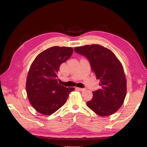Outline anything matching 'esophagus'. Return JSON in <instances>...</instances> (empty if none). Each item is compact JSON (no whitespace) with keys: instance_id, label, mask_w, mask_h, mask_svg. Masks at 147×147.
Returning a JSON list of instances; mask_svg holds the SVG:
<instances>
[{"instance_id":"obj_1","label":"esophagus","mask_w":147,"mask_h":147,"mask_svg":"<svg viewBox=\"0 0 147 147\" xmlns=\"http://www.w3.org/2000/svg\"><path fill=\"white\" fill-rule=\"evenodd\" d=\"M77 89L80 90V91H81V92H83V91H85V88H77Z\"/></svg>"}]
</instances>
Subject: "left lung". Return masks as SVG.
<instances>
[{
    "label": "left lung",
    "mask_w": 147,
    "mask_h": 147,
    "mask_svg": "<svg viewBox=\"0 0 147 147\" xmlns=\"http://www.w3.org/2000/svg\"><path fill=\"white\" fill-rule=\"evenodd\" d=\"M74 50L88 59L96 78L100 80L101 88L93 92L87 106L100 116L115 113L126 95V79L121 62L111 50L100 45H86Z\"/></svg>",
    "instance_id": "8db88e82"
}]
</instances>
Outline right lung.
Returning a JSON list of instances; mask_svg holds the SVG:
<instances>
[{"instance_id":"add662e5","label":"right lung","mask_w":147,"mask_h":147,"mask_svg":"<svg viewBox=\"0 0 147 147\" xmlns=\"http://www.w3.org/2000/svg\"><path fill=\"white\" fill-rule=\"evenodd\" d=\"M71 47H52L36 56L28 74L26 89L30 104L39 113L50 115L63 105L74 90L59 85L61 64L73 54Z\"/></svg>"}]
</instances>
